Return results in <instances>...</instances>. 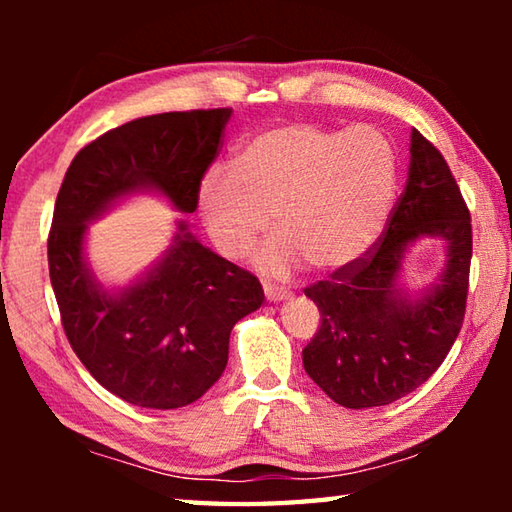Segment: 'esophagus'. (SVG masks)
<instances>
[{
	"instance_id": "1",
	"label": "esophagus",
	"mask_w": 512,
	"mask_h": 512,
	"mask_svg": "<svg viewBox=\"0 0 512 512\" xmlns=\"http://www.w3.org/2000/svg\"><path fill=\"white\" fill-rule=\"evenodd\" d=\"M264 296L268 302H280L284 298H289V291L287 289H280V287H264Z\"/></svg>"
}]
</instances>
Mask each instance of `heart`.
Here are the masks:
<instances>
[{
  "label": "heart",
  "mask_w": 512,
  "mask_h": 512,
  "mask_svg": "<svg viewBox=\"0 0 512 512\" xmlns=\"http://www.w3.org/2000/svg\"><path fill=\"white\" fill-rule=\"evenodd\" d=\"M397 153L375 126L327 128L287 121L255 133L237 167H216L198 187V214L223 257L244 259L268 228L280 230L257 257L266 275L307 262L343 273L361 262L391 216Z\"/></svg>",
  "instance_id": "obj_1"
}]
</instances>
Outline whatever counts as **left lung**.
<instances>
[{"mask_svg": "<svg viewBox=\"0 0 512 512\" xmlns=\"http://www.w3.org/2000/svg\"><path fill=\"white\" fill-rule=\"evenodd\" d=\"M422 234L448 241L441 284L418 306L396 296L394 275L406 243ZM472 262V219L443 153L411 133L402 196L370 253L343 273L309 284L320 327L302 350L307 375L348 409L391 404L422 386L463 327Z\"/></svg>", "mask_w": 512, "mask_h": 512, "instance_id": "left-lung-1", "label": "left lung"}]
</instances>
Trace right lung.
I'll return each mask as SVG.
<instances>
[{
  "instance_id": "obj_1",
  "label": "right lung",
  "mask_w": 512,
  "mask_h": 512,
  "mask_svg": "<svg viewBox=\"0 0 512 512\" xmlns=\"http://www.w3.org/2000/svg\"><path fill=\"white\" fill-rule=\"evenodd\" d=\"M230 115L162 112L112 128L76 153L56 198L47 257L67 341L106 391L144 409L192 404L223 375L232 327L262 307V284L180 223L164 262L110 296L85 268V221L142 187L194 212Z\"/></svg>"
}]
</instances>
